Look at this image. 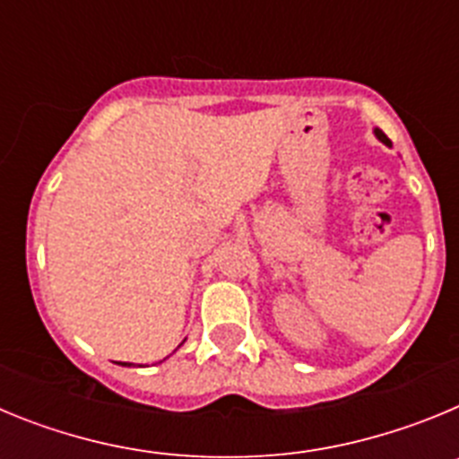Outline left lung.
Here are the masks:
<instances>
[{"instance_id":"8db88e82","label":"left lung","mask_w":459,"mask_h":459,"mask_svg":"<svg viewBox=\"0 0 459 459\" xmlns=\"http://www.w3.org/2000/svg\"><path fill=\"white\" fill-rule=\"evenodd\" d=\"M375 135H377V137H379V140H381V142H384V144H388V147H391V140H388V137H386V135H384V133H381V131H379V128H375Z\"/></svg>"}]
</instances>
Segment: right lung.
<instances>
[{
	"instance_id": "1",
	"label": "right lung",
	"mask_w": 459,
	"mask_h": 459,
	"mask_svg": "<svg viewBox=\"0 0 459 459\" xmlns=\"http://www.w3.org/2000/svg\"><path fill=\"white\" fill-rule=\"evenodd\" d=\"M124 366H126V363H124Z\"/></svg>"
}]
</instances>
